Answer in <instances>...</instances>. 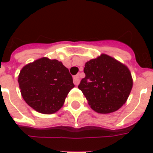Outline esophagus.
Wrapping results in <instances>:
<instances>
[{
  "mask_svg": "<svg viewBox=\"0 0 153 153\" xmlns=\"http://www.w3.org/2000/svg\"><path fill=\"white\" fill-rule=\"evenodd\" d=\"M80 82V79H79V75L78 74V75H75V76L74 77V83L75 84V85H79V84Z\"/></svg>",
  "mask_w": 153,
  "mask_h": 153,
  "instance_id": "1",
  "label": "esophagus"
}]
</instances>
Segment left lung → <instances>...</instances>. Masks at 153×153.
<instances>
[{
    "mask_svg": "<svg viewBox=\"0 0 153 153\" xmlns=\"http://www.w3.org/2000/svg\"><path fill=\"white\" fill-rule=\"evenodd\" d=\"M85 78L79 88L91 108L100 114L116 111L128 99L133 87L130 71L125 65L106 54L87 61Z\"/></svg>",
    "mask_w": 153,
    "mask_h": 153,
    "instance_id": "8db88e82",
    "label": "left lung"
}]
</instances>
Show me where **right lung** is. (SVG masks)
Here are the masks:
<instances>
[{
    "label": "right lung",
    "instance_id": "1",
    "mask_svg": "<svg viewBox=\"0 0 153 153\" xmlns=\"http://www.w3.org/2000/svg\"><path fill=\"white\" fill-rule=\"evenodd\" d=\"M20 93L25 102L42 114H53L63 106L74 87L69 70L62 62L42 57L26 65L19 74Z\"/></svg>",
    "mask_w": 153,
    "mask_h": 153
}]
</instances>
